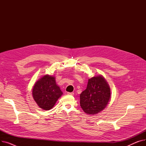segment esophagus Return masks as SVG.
Returning a JSON list of instances; mask_svg holds the SVG:
<instances>
[{"label": "esophagus", "mask_w": 146, "mask_h": 146, "mask_svg": "<svg viewBox=\"0 0 146 146\" xmlns=\"http://www.w3.org/2000/svg\"><path fill=\"white\" fill-rule=\"evenodd\" d=\"M67 95H74L73 92H67Z\"/></svg>", "instance_id": "esophagus-1"}]
</instances>
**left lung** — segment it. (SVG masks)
I'll list each match as a JSON object with an SVG mask.
<instances>
[{"instance_id": "8db88e82", "label": "left lung", "mask_w": 146, "mask_h": 146, "mask_svg": "<svg viewBox=\"0 0 146 146\" xmlns=\"http://www.w3.org/2000/svg\"><path fill=\"white\" fill-rule=\"evenodd\" d=\"M110 96V88L102 76L92 77L89 79L86 89L80 94V106L88 114H96L105 108Z\"/></svg>"}]
</instances>
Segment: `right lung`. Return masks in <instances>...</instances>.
I'll return each instance as SVG.
<instances>
[{
  "label": "right lung",
  "instance_id": "right-lung-1",
  "mask_svg": "<svg viewBox=\"0 0 146 146\" xmlns=\"http://www.w3.org/2000/svg\"><path fill=\"white\" fill-rule=\"evenodd\" d=\"M63 92L56 85L55 78L49 75L44 76L34 85L33 96L40 108L50 110L54 106Z\"/></svg>",
  "mask_w": 146,
  "mask_h": 146
}]
</instances>
